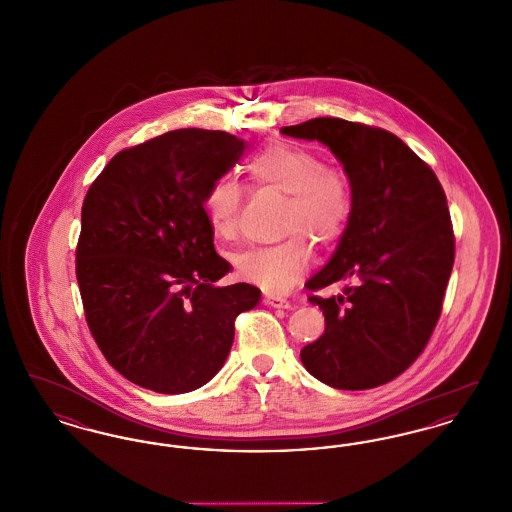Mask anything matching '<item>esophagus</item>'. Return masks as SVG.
<instances>
[{"instance_id": "34e87169", "label": "esophagus", "mask_w": 512, "mask_h": 512, "mask_svg": "<svg viewBox=\"0 0 512 512\" xmlns=\"http://www.w3.org/2000/svg\"><path fill=\"white\" fill-rule=\"evenodd\" d=\"M265 303L268 307H274V309H290L292 307V303L282 295H267Z\"/></svg>"}]
</instances>
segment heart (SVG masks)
I'll use <instances>...</instances> for the list:
<instances>
[{
    "label": "heart",
    "mask_w": 512,
    "mask_h": 512,
    "mask_svg": "<svg viewBox=\"0 0 512 512\" xmlns=\"http://www.w3.org/2000/svg\"><path fill=\"white\" fill-rule=\"evenodd\" d=\"M255 186L288 194L282 230L284 242L253 245L236 255L238 274L268 292H284L311 263V242L336 244L353 215V184L347 172L324 165L315 151L288 142L261 147L245 161ZM244 188L232 176H217L203 197L205 217L219 238L236 232Z\"/></svg>",
    "instance_id": "1"
}]
</instances>
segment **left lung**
Listing matches in <instances>:
<instances>
[{"label":"left lung","instance_id":"8db88e82","mask_svg":"<svg viewBox=\"0 0 512 512\" xmlns=\"http://www.w3.org/2000/svg\"><path fill=\"white\" fill-rule=\"evenodd\" d=\"M284 136L330 147L353 184V215L309 290L324 334L301 363L336 390H370L413 365L430 340L455 261L447 197L434 171L395 134L320 117L284 126Z\"/></svg>","mask_w":512,"mask_h":512}]
</instances>
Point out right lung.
<instances>
[{
  "label": "right lung",
  "mask_w": 512,
  "mask_h": 512,
  "mask_svg": "<svg viewBox=\"0 0 512 512\" xmlns=\"http://www.w3.org/2000/svg\"><path fill=\"white\" fill-rule=\"evenodd\" d=\"M244 140L180 128L122 149L82 205L76 280L101 353L136 386L188 393L219 372L234 320L261 290L215 286L230 263L215 251L203 197Z\"/></svg>",
  "instance_id": "obj_1"
}]
</instances>
